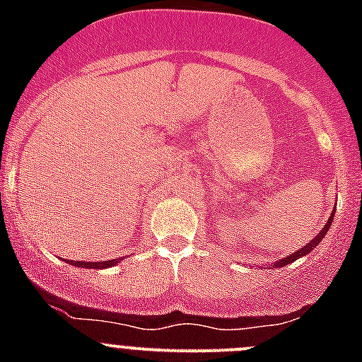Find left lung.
Masks as SVG:
<instances>
[{"label": "left lung", "instance_id": "1", "mask_svg": "<svg viewBox=\"0 0 362 362\" xmlns=\"http://www.w3.org/2000/svg\"><path fill=\"white\" fill-rule=\"evenodd\" d=\"M334 214H335V209H334ZM334 214H332V216H330V219L326 221L325 228L321 230V233H317V238L312 239V241H310V243H306V245L303 246V248H300V250H297L296 254H292V255H288V257H284V259H281V261H277V263H276V268H281V267H284V264L293 263V261H296V259L303 257V255H306V254H308V252H312L313 248H315V246H317L319 243H321V239L325 238L326 232H328V228H330L332 221H334Z\"/></svg>", "mask_w": 362, "mask_h": 362}]
</instances>
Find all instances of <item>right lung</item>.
<instances>
[{"label":"right lung","instance_id":"obj_1","mask_svg":"<svg viewBox=\"0 0 362 362\" xmlns=\"http://www.w3.org/2000/svg\"><path fill=\"white\" fill-rule=\"evenodd\" d=\"M119 261V259H117ZM116 259H110V261H105V263H83V261H70L72 267H81V268H105V267H112V264L117 263Z\"/></svg>","mask_w":362,"mask_h":362}]
</instances>
